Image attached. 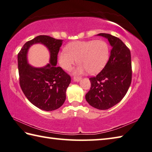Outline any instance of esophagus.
Here are the masks:
<instances>
[{
    "mask_svg": "<svg viewBox=\"0 0 152 152\" xmlns=\"http://www.w3.org/2000/svg\"><path fill=\"white\" fill-rule=\"evenodd\" d=\"M81 79H82V78H81V77H78V76H75V77H73V80H74V81H77V82L81 81Z\"/></svg>",
    "mask_w": 152,
    "mask_h": 152,
    "instance_id": "obj_1",
    "label": "esophagus"
}]
</instances>
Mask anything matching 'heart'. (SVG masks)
Masks as SVG:
<instances>
[{
  "label": "heart",
  "instance_id": "obj_1",
  "mask_svg": "<svg viewBox=\"0 0 152 152\" xmlns=\"http://www.w3.org/2000/svg\"><path fill=\"white\" fill-rule=\"evenodd\" d=\"M108 58L109 46L103 39L71 42L58 55L59 65L66 71H69L78 61L75 70L77 73L87 71L92 74L98 73L107 64Z\"/></svg>",
  "mask_w": 152,
  "mask_h": 152
}]
</instances>
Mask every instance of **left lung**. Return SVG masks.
<instances>
[{
	"mask_svg": "<svg viewBox=\"0 0 152 152\" xmlns=\"http://www.w3.org/2000/svg\"><path fill=\"white\" fill-rule=\"evenodd\" d=\"M112 46L110 56L104 67L95 77L89 78L91 88L86 94L88 104L99 110H107L124 98L132 81L130 51L124 42L110 34L101 33Z\"/></svg>",
	"mask_w": 152,
	"mask_h": 152,
	"instance_id": "left-lung-1",
	"label": "left lung"
}]
</instances>
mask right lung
Listing matches in <instances>:
<instances>
[{
    "label": "right lung",
    "mask_w": 152,
    "mask_h": 152,
    "mask_svg": "<svg viewBox=\"0 0 152 152\" xmlns=\"http://www.w3.org/2000/svg\"><path fill=\"white\" fill-rule=\"evenodd\" d=\"M36 42L45 45L50 52V64L42 68H34L27 62V50ZM62 43V39L38 36L26 43L18 54L19 81L22 92L31 103L45 111L54 110L61 107L71 83L70 75L61 67L56 66Z\"/></svg>",
    "instance_id": "right-lung-1"
}]
</instances>
